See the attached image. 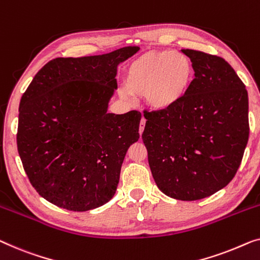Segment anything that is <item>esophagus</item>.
<instances>
[{
	"label": "esophagus",
	"instance_id": "1",
	"mask_svg": "<svg viewBox=\"0 0 260 260\" xmlns=\"http://www.w3.org/2000/svg\"><path fill=\"white\" fill-rule=\"evenodd\" d=\"M145 123H146V119L143 117L141 119V123H139V135H142L143 130H144V126H145Z\"/></svg>",
	"mask_w": 260,
	"mask_h": 260
}]
</instances>
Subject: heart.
Returning <instances> with one entry per match:
<instances>
[{"label":"heart","instance_id":"obj_1","mask_svg":"<svg viewBox=\"0 0 260 260\" xmlns=\"http://www.w3.org/2000/svg\"><path fill=\"white\" fill-rule=\"evenodd\" d=\"M193 78L192 62L179 51H149L126 69L122 96H145L155 109H168L185 96Z\"/></svg>","mask_w":260,"mask_h":260}]
</instances>
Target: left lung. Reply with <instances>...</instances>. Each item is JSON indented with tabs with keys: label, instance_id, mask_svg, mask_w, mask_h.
Here are the masks:
<instances>
[{
	"label": "left lung",
	"instance_id": "obj_1",
	"mask_svg": "<svg viewBox=\"0 0 260 260\" xmlns=\"http://www.w3.org/2000/svg\"><path fill=\"white\" fill-rule=\"evenodd\" d=\"M194 78L185 96L161 110H144L142 139L158 189L197 201L233 179L249 141L245 84L224 58L184 49Z\"/></svg>",
	"mask_w": 260,
	"mask_h": 260
}]
</instances>
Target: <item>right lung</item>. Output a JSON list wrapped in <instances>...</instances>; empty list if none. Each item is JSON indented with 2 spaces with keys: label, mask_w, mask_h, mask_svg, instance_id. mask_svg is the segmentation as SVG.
<instances>
[{
  "label": "right lung",
  "mask_w": 260,
  "mask_h": 260,
  "mask_svg": "<svg viewBox=\"0 0 260 260\" xmlns=\"http://www.w3.org/2000/svg\"><path fill=\"white\" fill-rule=\"evenodd\" d=\"M138 49L51 59L22 96L18 153L31 185L56 206L88 211L114 197L142 115L108 114V103L118 63Z\"/></svg>",
  "instance_id": "right-lung-1"
}]
</instances>
